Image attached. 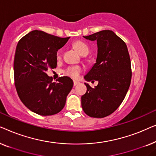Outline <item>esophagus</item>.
<instances>
[{
	"instance_id": "1",
	"label": "esophagus",
	"mask_w": 156,
	"mask_h": 156,
	"mask_svg": "<svg viewBox=\"0 0 156 156\" xmlns=\"http://www.w3.org/2000/svg\"><path fill=\"white\" fill-rule=\"evenodd\" d=\"M79 82H76V81H74V86H76L79 84Z\"/></svg>"
}]
</instances>
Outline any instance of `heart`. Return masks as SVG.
I'll return each instance as SVG.
<instances>
[{"label": "heart", "instance_id": "b5f03b06", "mask_svg": "<svg viewBox=\"0 0 156 156\" xmlns=\"http://www.w3.org/2000/svg\"><path fill=\"white\" fill-rule=\"evenodd\" d=\"M73 46L80 52V54L83 55V56L88 55L89 51H90L89 47L87 45V44L82 41H80V40L74 42ZM62 50H59L57 52V59H60L62 58ZM81 72H82V68L79 67V66H69V67H67L66 69H64L63 71L64 74L73 79L77 78L80 76Z\"/></svg>", "mask_w": 156, "mask_h": 156}]
</instances>
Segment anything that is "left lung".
I'll return each mask as SVG.
<instances>
[{
  "instance_id": "obj_1",
  "label": "left lung",
  "mask_w": 156,
  "mask_h": 156,
  "mask_svg": "<svg viewBox=\"0 0 156 156\" xmlns=\"http://www.w3.org/2000/svg\"><path fill=\"white\" fill-rule=\"evenodd\" d=\"M97 40V61L84 79L98 81L94 88L85 83L87 92L82 97L85 114L93 118H104L112 114L121 105L131 84V59L126 44L112 30H101L84 36Z\"/></svg>"
}]
</instances>
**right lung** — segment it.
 Returning a JSON list of instances; mask_svg holds the SVG:
<instances>
[{
    "mask_svg": "<svg viewBox=\"0 0 156 156\" xmlns=\"http://www.w3.org/2000/svg\"><path fill=\"white\" fill-rule=\"evenodd\" d=\"M69 39L33 30L17 44L14 59L16 91L24 105L36 114H56L65 105L73 82L68 76H60L53 82L46 72L56 68L57 52Z\"/></svg>",
    "mask_w": 156,
    "mask_h": 156,
    "instance_id": "1",
    "label": "right lung"
}]
</instances>
